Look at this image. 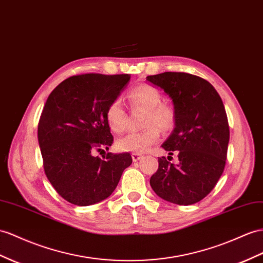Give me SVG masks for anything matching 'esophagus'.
<instances>
[{
  "label": "esophagus",
  "instance_id": "34e87169",
  "mask_svg": "<svg viewBox=\"0 0 263 263\" xmlns=\"http://www.w3.org/2000/svg\"><path fill=\"white\" fill-rule=\"evenodd\" d=\"M142 158H143L142 154H140V153H132V160H133V162H137V161L141 160Z\"/></svg>",
  "mask_w": 263,
  "mask_h": 263
}]
</instances>
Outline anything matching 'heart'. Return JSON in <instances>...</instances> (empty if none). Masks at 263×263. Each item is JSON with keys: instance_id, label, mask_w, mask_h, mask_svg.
Returning <instances> with one entry per match:
<instances>
[{"instance_id": "heart-1", "label": "heart", "mask_w": 263, "mask_h": 263, "mask_svg": "<svg viewBox=\"0 0 263 263\" xmlns=\"http://www.w3.org/2000/svg\"><path fill=\"white\" fill-rule=\"evenodd\" d=\"M127 100L132 107H143V130L127 133L118 140L117 146L120 151L144 153L157 143L160 139V130L169 131L176 121V114L170 105L161 103L162 96L156 86L151 84H139L127 93ZM107 125L114 133H121L125 129V109L121 100H113L105 111Z\"/></svg>"}]
</instances>
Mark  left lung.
Here are the masks:
<instances>
[{
  "mask_svg": "<svg viewBox=\"0 0 263 263\" xmlns=\"http://www.w3.org/2000/svg\"><path fill=\"white\" fill-rule=\"evenodd\" d=\"M172 99L176 127L161 145L179 163L159 158L158 171L150 179L162 199L189 205L204 199L223 173L230 139L223 102L211 83L184 72H164L146 77Z\"/></svg>",
  "mask_w": 263,
  "mask_h": 263,
  "instance_id": "left-lung-1",
  "label": "left lung"
}]
</instances>
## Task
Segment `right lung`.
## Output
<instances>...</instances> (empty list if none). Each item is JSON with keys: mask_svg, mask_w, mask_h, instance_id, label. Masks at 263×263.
Segmentation results:
<instances>
[{"mask_svg": "<svg viewBox=\"0 0 263 263\" xmlns=\"http://www.w3.org/2000/svg\"><path fill=\"white\" fill-rule=\"evenodd\" d=\"M130 78L78 74L60 83L46 100L37 125L44 172L72 204L90 205L110 197L132 163L127 152H107L103 159L93 156L113 143L105 111Z\"/></svg>", "mask_w": 263, "mask_h": 263, "instance_id": "1", "label": "right lung"}]
</instances>
